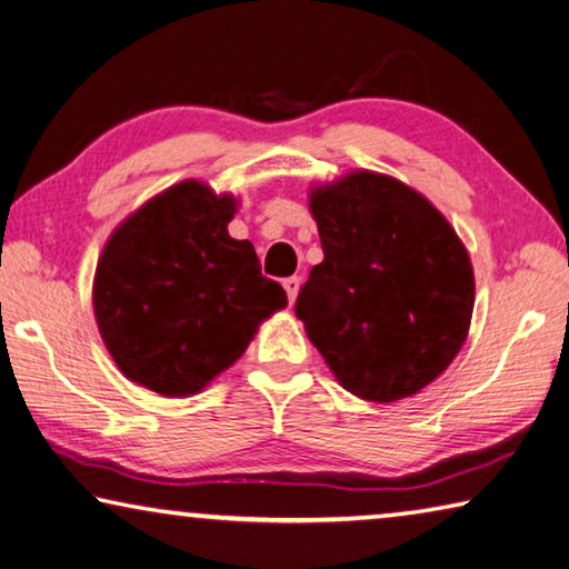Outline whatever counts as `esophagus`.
<instances>
[{"mask_svg": "<svg viewBox=\"0 0 569 569\" xmlns=\"http://www.w3.org/2000/svg\"><path fill=\"white\" fill-rule=\"evenodd\" d=\"M282 287H284L287 297H290V302H295L297 292H300V277H287L284 282H282Z\"/></svg>", "mask_w": 569, "mask_h": 569, "instance_id": "34e87169", "label": "esophagus"}]
</instances>
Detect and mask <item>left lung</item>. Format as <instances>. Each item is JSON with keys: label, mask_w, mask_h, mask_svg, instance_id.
<instances>
[{"label": "left lung", "mask_w": 569, "mask_h": 569, "mask_svg": "<svg viewBox=\"0 0 569 569\" xmlns=\"http://www.w3.org/2000/svg\"><path fill=\"white\" fill-rule=\"evenodd\" d=\"M325 259L295 312L338 383L372 403L426 388L459 356L473 312L467 247L393 176L352 171L310 191Z\"/></svg>", "instance_id": "1"}]
</instances>
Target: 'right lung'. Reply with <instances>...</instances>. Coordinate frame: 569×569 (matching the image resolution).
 Returning <instances> with one entry per match:
<instances>
[{"label":"right lung","mask_w":569,"mask_h":569,"mask_svg":"<svg viewBox=\"0 0 569 569\" xmlns=\"http://www.w3.org/2000/svg\"><path fill=\"white\" fill-rule=\"evenodd\" d=\"M237 199L181 181L110 234L92 307L100 338L128 380L166 398L207 388L241 358L259 322L287 307L247 239H231Z\"/></svg>","instance_id":"right-lung-1"}]
</instances>
